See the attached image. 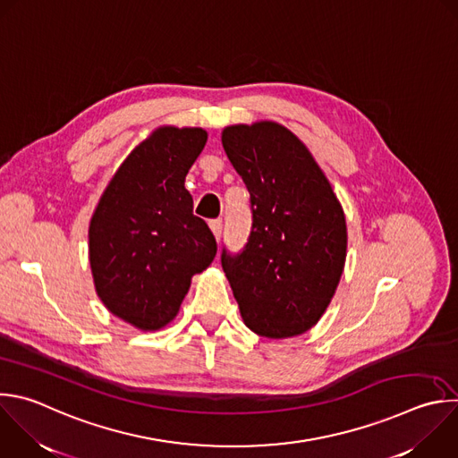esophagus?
I'll use <instances>...</instances> for the list:
<instances>
[{
    "label": "esophagus",
    "mask_w": 458,
    "mask_h": 458,
    "mask_svg": "<svg viewBox=\"0 0 458 458\" xmlns=\"http://www.w3.org/2000/svg\"><path fill=\"white\" fill-rule=\"evenodd\" d=\"M208 226H210V230H212L216 241H219V239H221V232H223V223H221L219 219H214V221L208 223Z\"/></svg>",
    "instance_id": "obj_1"
}]
</instances>
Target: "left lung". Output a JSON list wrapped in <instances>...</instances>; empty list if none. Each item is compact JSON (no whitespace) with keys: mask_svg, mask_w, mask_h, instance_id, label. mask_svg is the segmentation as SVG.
<instances>
[{"mask_svg":"<svg viewBox=\"0 0 458 458\" xmlns=\"http://www.w3.org/2000/svg\"><path fill=\"white\" fill-rule=\"evenodd\" d=\"M221 141L253 214L244 250L221 255L242 322L271 340L308 333L345 267L344 208L306 143L282 123L228 125Z\"/></svg>","mask_w":458,"mask_h":458,"instance_id":"1","label":"left lung"}]
</instances>
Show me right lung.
Listing matches in <instances>:
<instances>
[{
	"mask_svg": "<svg viewBox=\"0 0 458 458\" xmlns=\"http://www.w3.org/2000/svg\"><path fill=\"white\" fill-rule=\"evenodd\" d=\"M208 140L201 127L162 125L113 174L91 216L89 266L111 315L140 331L171 324L217 244L192 214L185 178Z\"/></svg>",
	"mask_w": 458,
	"mask_h": 458,
	"instance_id": "1",
	"label": "right lung"
}]
</instances>
